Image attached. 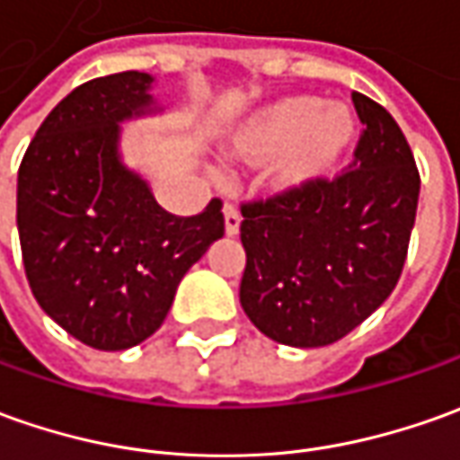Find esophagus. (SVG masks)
Instances as JSON below:
<instances>
[{
  "mask_svg": "<svg viewBox=\"0 0 460 460\" xmlns=\"http://www.w3.org/2000/svg\"><path fill=\"white\" fill-rule=\"evenodd\" d=\"M239 226H242V217H239L236 206L226 204L224 206V229H226V236H236Z\"/></svg>",
  "mask_w": 460,
  "mask_h": 460,
  "instance_id": "esophagus-1",
  "label": "esophagus"
}]
</instances>
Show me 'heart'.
<instances>
[{
    "label": "heart",
    "instance_id": "obj_1",
    "mask_svg": "<svg viewBox=\"0 0 460 460\" xmlns=\"http://www.w3.org/2000/svg\"><path fill=\"white\" fill-rule=\"evenodd\" d=\"M358 138V118L342 102L317 95H282L252 111L231 130L234 164H271V189L282 196L327 183Z\"/></svg>",
    "mask_w": 460,
    "mask_h": 460
}]
</instances>
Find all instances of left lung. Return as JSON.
I'll use <instances>...</instances> for the list:
<instances>
[{"instance_id":"left-lung-1","label":"left lung","mask_w":460,"mask_h":460,"mask_svg":"<svg viewBox=\"0 0 460 460\" xmlns=\"http://www.w3.org/2000/svg\"><path fill=\"white\" fill-rule=\"evenodd\" d=\"M362 123L352 171L317 189L242 206L239 299L259 332L324 348L385 302L401 277L420 176L393 115L352 93Z\"/></svg>"}]
</instances>
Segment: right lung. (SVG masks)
Wrapping results in <instances>:
<instances>
[{
	"instance_id": "add662e5",
	"label": "right lung",
	"mask_w": 460,
	"mask_h": 460,
	"mask_svg": "<svg viewBox=\"0 0 460 460\" xmlns=\"http://www.w3.org/2000/svg\"><path fill=\"white\" fill-rule=\"evenodd\" d=\"M138 70L75 87L40 125L17 176V229L34 299L65 332L115 352L164 324L183 274L224 236L221 201L158 206L128 168L120 125L164 112Z\"/></svg>"
}]
</instances>
